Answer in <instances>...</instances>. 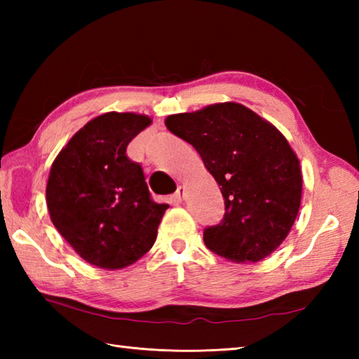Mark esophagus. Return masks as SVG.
<instances>
[{
	"mask_svg": "<svg viewBox=\"0 0 359 359\" xmlns=\"http://www.w3.org/2000/svg\"><path fill=\"white\" fill-rule=\"evenodd\" d=\"M184 196H185V187H182V185L177 188V191H175V193L172 194V197H174V199L177 201V202H180L182 199H184Z\"/></svg>",
	"mask_w": 359,
	"mask_h": 359,
	"instance_id": "esophagus-1",
	"label": "esophagus"
}]
</instances>
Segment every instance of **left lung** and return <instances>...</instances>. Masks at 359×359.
I'll return each mask as SVG.
<instances>
[{"label":"left lung","mask_w":359,"mask_h":359,"mask_svg":"<svg viewBox=\"0 0 359 359\" xmlns=\"http://www.w3.org/2000/svg\"><path fill=\"white\" fill-rule=\"evenodd\" d=\"M166 128L191 143L220 187L225 215L203 230L212 253L233 262H257L292 230L302 175L287 139L239 103H217L166 117Z\"/></svg>","instance_id":"8db88e82"}]
</instances>
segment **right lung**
I'll return each mask as SVG.
<instances>
[{
    "mask_svg": "<svg viewBox=\"0 0 359 359\" xmlns=\"http://www.w3.org/2000/svg\"><path fill=\"white\" fill-rule=\"evenodd\" d=\"M151 118L108 112L83 126L53 160L46 202L69 245L100 269L134 264L157 238L170 205L152 201L140 163L126 156Z\"/></svg>",
    "mask_w": 359,
    "mask_h": 359,
    "instance_id": "obj_1",
    "label": "right lung"
}]
</instances>
